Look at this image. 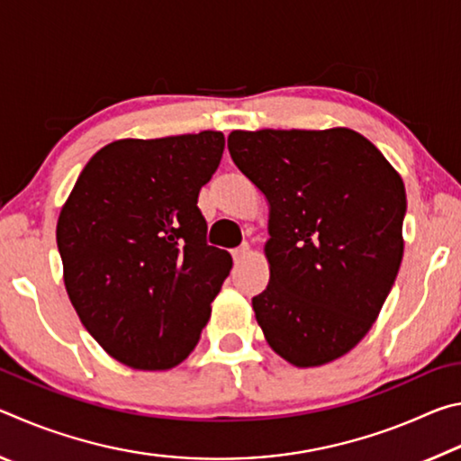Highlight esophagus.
I'll return each instance as SVG.
<instances>
[{
	"instance_id": "obj_1",
	"label": "esophagus",
	"mask_w": 461,
	"mask_h": 461,
	"mask_svg": "<svg viewBox=\"0 0 461 461\" xmlns=\"http://www.w3.org/2000/svg\"><path fill=\"white\" fill-rule=\"evenodd\" d=\"M248 254H249V246H248V244H241L240 248L233 249L231 258H233V262L240 264V262H244V260L248 258Z\"/></svg>"
}]
</instances>
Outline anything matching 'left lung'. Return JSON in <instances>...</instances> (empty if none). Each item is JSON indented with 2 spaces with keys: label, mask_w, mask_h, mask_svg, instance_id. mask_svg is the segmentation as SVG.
I'll return each mask as SVG.
<instances>
[{
  "label": "left lung",
  "mask_w": 461,
  "mask_h": 461,
  "mask_svg": "<svg viewBox=\"0 0 461 461\" xmlns=\"http://www.w3.org/2000/svg\"><path fill=\"white\" fill-rule=\"evenodd\" d=\"M231 160L270 205V283L252 299L264 338L299 368L357 346L402 260L407 193L348 128L231 131Z\"/></svg>",
  "instance_id": "obj_1"
}]
</instances>
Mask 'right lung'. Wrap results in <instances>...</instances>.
Segmentation results:
<instances>
[{
  "mask_svg": "<svg viewBox=\"0 0 461 461\" xmlns=\"http://www.w3.org/2000/svg\"><path fill=\"white\" fill-rule=\"evenodd\" d=\"M221 131L118 140L93 156L57 223L65 286L95 341L136 370H168L197 346L231 256L207 244L199 191Z\"/></svg>",
  "mask_w": 461,
  "mask_h": 461,
  "instance_id": "add662e5",
  "label": "right lung"
}]
</instances>
